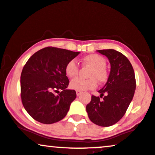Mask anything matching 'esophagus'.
Segmentation results:
<instances>
[{
  "mask_svg": "<svg viewBox=\"0 0 155 155\" xmlns=\"http://www.w3.org/2000/svg\"><path fill=\"white\" fill-rule=\"evenodd\" d=\"M76 95H77V96H79L81 94V92L79 91H76Z\"/></svg>",
  "mask_w": 155,
  "mask_h": 155,
  "instance_id": "1",
  "label": "esophagus"
}]
</instances>
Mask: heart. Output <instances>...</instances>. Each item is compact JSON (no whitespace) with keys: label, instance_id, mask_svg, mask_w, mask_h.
<instances>
[{"label":"heart","instance_id":"heart-1","mask_svg":"<svg viewBox=\"0 0 155 155\" xmlns=\"http://www.w3.org/2000/svg\"><path fill=\"white\" fill-rule=\"evenodd\" d=\"M84 63L90 66L91 69L88 74V79L80 78L72 80L69 87L76 91H83L94 89L97 86V81L99 83L105 82L107 79V71L106 70L107 61L102 56L99 54H89L83 58ZM65 74L68 78H74L79 73V66L76 61L70 60L65 66Z\"/></svg>","mask_w":155,"mask_h":155}]
</instances>
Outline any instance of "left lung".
I'll return each mask as SVG.
<instances>
[{
    "label": "left lung",
    "instance_id": "obj_1",
    "mask_svg": "<svg viewBox=\"0 0 155 155\" xmlns=\"http://www.w3.org/2000/svg\"><path fill=\"white\" fill-rule=\"evenodd\" d=\"M108 58L111 70L107 83L99 90L100 97L91 96L87 105L90 120L101 127H109L122 118L128 109L136 89L134 71L124 55L114 49L98 50ZM104 94L105 96L101 100Z\"/></svg>",
    "mask_w": 155,
    "mask_h": 155
}]
</instances>
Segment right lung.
Instances as JSON below:
<instances>
[{
    "label": "right lung",
    "mask_w": 155,
    "mask_h": 155,
    "mask_svg": "<svg viewBox=\"0 0 155 155\" xmlns=\"http://www.w3.org/2000/svg\"><path fill=\"white\" fill-rule=\"evenodd\" d=\"M79 53L46 47L32 55L23 66L21 100L35 120L49 124L61 120L67 114L76 94L74 90L66 89L69 80L64 69L66 64ZM55 93L59 94L55 95Z\"/></svg>",
    "instance_id": "add662e5"
}]
</instances>
